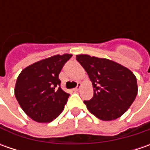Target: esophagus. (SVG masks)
<instances>
[{
	"mask_svg": "<svg viewBox=\"0 0 150 150\" xmlns=\"http://www.w3.org/2000/svg\"><path fill=\"white\" fill-rule=\"evenodd\" d=\"M81 87H82V83H78V86L74 88V91H78L81 88Z\"/></svg>",
	"mask_w": 150,
	"mask_h": 150,
	"instance_id": "obj_1",
	"label": "esophagus"
}]
</instances>
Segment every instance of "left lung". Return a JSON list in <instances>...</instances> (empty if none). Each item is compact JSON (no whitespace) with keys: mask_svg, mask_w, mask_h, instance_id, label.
Here are the masks:
<instances>
[{"mask_svg":"<svg viewBox=\"0 0 150 150\" xmlns=\"http://www.w3.org/2000/svg\"><path fill=\"white\" fill-rule=\"evenodd\" d=\"M76 59L87 72L93 97L84 103L91 113L103 121L121 117L138 93L137 79L129 68L113 61L81 54Z\"/></svg>","mask_w":150,"mask_h":150,"instance_id":"1","label":"left lung"}]
</instances>
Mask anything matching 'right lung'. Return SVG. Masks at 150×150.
<instances>
[{"instance_id":"1","label":"right lung","mask_w":150,"mask_h":150,"mask_svg":"<svg viewBox=\"0 0 150 150\" xmlns=\"http://www.w3.org/2000/svg\"><path fill=\"white\" fill-rule=\"evenodd\" d=\"M72 54L55 55L24 68L15 86L21 108L32 120L50 123L64 109L69 93L61 88L58 75Z\"/></svg>"}]
</instances>
